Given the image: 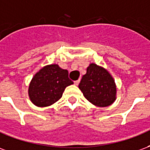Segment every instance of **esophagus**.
<instances>
[{
    "instance_id": "34e87169",
    "label": "esophagus",
    "mask_w": 150,
    "mask_h": 150,
    "mask_svg": "<svg viewBox=\"0 0 150 150\" xmlns=\"http://www.w3.org/2000/svg\"><path fill=\"white\" fill-rule=\"evenodd\" d=\"M79 82H80V80H76V81H74V84H75L76 86H78Z\"/></svg>"
}]
</instances>
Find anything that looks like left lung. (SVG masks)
I'll list each match as a JSON object with an SVG mask.
<instances>
[{
    "instance_id": "left-lung-1",
    "label": "left lung",
    "mask_w": 150,
    "mask_h": 150,
    "mask_svg": "<svg viewBox=\"0 0 150 150\" xmlns=\"http://www.w3.org/2000/svg\"><path fill=\"white\" fill-rule=\"evenodd\" d=\"M85 98L97 106L110 105L116 99V85L108 71L90 64L79 86Z\"/></svg>"
}]
</instances>
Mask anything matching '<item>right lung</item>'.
<instances>
[{"label":"right lung","mask_w":150,"mask_h":150,"mask_svg":"<svg viewBox=\"0 0 150 150\" xmlns=\"http://www.w3.org/2000/svg\"><path fill=\"white\" fill-rule=\"evenodd\" d=\"M74 84L69 72L57 64L42 68L33 77L29 88L32 102L40 107L51 105L62 97L64 88Z\"/></svg>","instance_id":"obj_1"}]
</instances>
